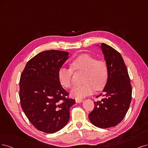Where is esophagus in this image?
<instances>
[{
  "mask_svg": "<svg viewBox=\"0 0 148 148\" xmlns=\"http://www.w3.org/2000/svg\"><path fill=\"white\" fill-rule=\"evenodd\" d=\"M75 102L77 103H81L83 102V99H75Z\"/></svg>",
  "mask_w": 148,
  "mask_h": 148,
  "instance_id": "34e87169",
  "label": "esophagus"
}]
</instances>
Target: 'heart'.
<instances>
[{"mask_svg":"<svg viewBox=\"0 0 148 148\" xmlns=\"http://www.w3.org/2000/svg\"><path fill=\"white\" fill-rule=\"evenodd\" d=\"M71 68H61L58 73L60 84L64 88L72 85L71 77L74 71L84 72L82 85L74 86L71 91V96L75 99H82L100 90L106 85L108 76V69L106 62L97 60L88 54H83L75 58L71 63Z\"/></svg>","mask_w":148,"mask_h":148,"instance_id":"heart-1","label":"heart"}]
</instances>
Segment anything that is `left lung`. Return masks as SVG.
Wrapping results in <instances>:
<instances>
[{
    "label": "left lung",
    "mask_w": 148,
    "mask_h": 148,
    "mask_svg": "<svg viewBox=\"0 0 148 148\" xmlns=\"http://www.w3.org/2000/svg\"><path fill=\"white\" fill-rule=\"evenodd\" d=\"M100 47L108 66V80L102 93L97 96L103 94L104 97L94 102L88 117L95 126L106 129L116 126L124 118L132 99V86L121 55L105 43Z\"/></svg>",
    "instance_id": "1"
}]
</instances>
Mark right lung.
<instances>
[{
    "mask_svg": "<svg viewBox=\"0 0 148 148\" xmlns=\"http://www.w3.org/2000/svg\"><path fill=\"white\" fill-rule=\"evenodd\" d=\"M67 52L49 50L40 52L27 63L19 81L21 107L38 130L53 134L63 128L69 119L75 100L68 99L58 73L69 57Z\"/></svg>",
    "mask_w": 148,
    "mask_h": 148,
    "instance_id": "1",
    "label": "right lung"
}]
</instances>
